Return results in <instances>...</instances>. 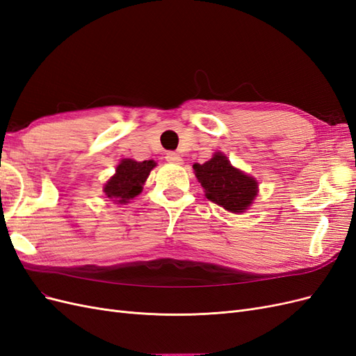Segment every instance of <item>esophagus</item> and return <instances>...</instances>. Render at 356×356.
<instances>
[{
    "label": "esophagus",
    "mask_w": 356,
    "mask_h": 356,
    "mask_svg": "<svg viewBox=\"0 0 356 356\" xmlns=\"http://www.w3.org/2000/svg\"><path fill=\"white\" fill-rule=\"evenodd\" d=\"M166 160L170 161V163H175V165H181V163H182L181 156H179L178 153H175V152H169V153L166 154Z\"/></svg>",
    "instance_id": "1"
}]
</instances>
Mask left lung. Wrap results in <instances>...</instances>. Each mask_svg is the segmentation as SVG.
Returning a JSON list of instances; mask_svg holds the SVG:
<instances>
[{
  "label": "left lung",
  "instance_id": "8db88e82",
  "mask_svg": "<svg viewBox=\"0 0 356 356\" xmlns=\"http://www.w3.org/2000/svg\"><path fill=\"white\" fill-rule=\"evenodd\" d=\"M193 169L207 197L230 212H243L257 196L255 179L233 168L221 153L213 154L203 165L195 163Z\"/></svg>",
  "mask_w": 356,
  "mask_h": 356
}]
</instances>
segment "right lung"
Masks as SVG:
<instances>
[{"label":"right lung","mask_w":356,"mask_h":356,"mask_svg":"<svg viewBox=\"0 0 356 356\" xmlns=\"http://www.w3.org/2000/svg\"><path fill=\"white\" fill-rule=\"evenodd\" d=\"M154 166L156 161L153 160H122V163L115 169V175L104 187L106 197L118 203H127L141 193L143 184Z\"/></svg>","instance_id":"obj_1"}]
</instances>
